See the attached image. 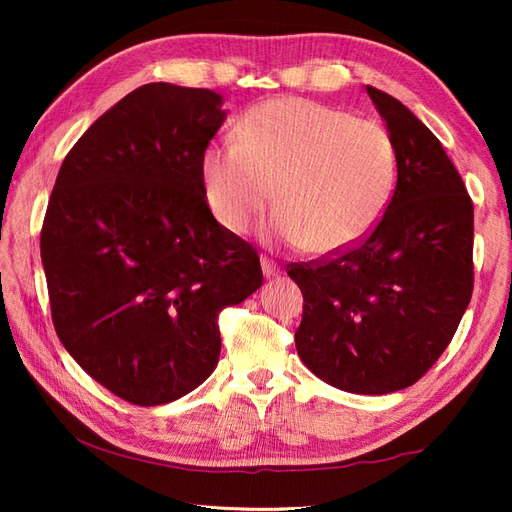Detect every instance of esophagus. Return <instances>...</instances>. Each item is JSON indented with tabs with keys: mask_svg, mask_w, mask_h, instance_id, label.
<instances>
[{
	"mask_svg": "<svg viewBox=\"0 0 512 512\" xmlns=\"http://www.w3.org/2000/svg\"><path fill=\"white\" fill-rule=\"evenodd\" d=\"M260 265H262V273H265L267 277L280 275V267H277V262L271 260L269 256H262V258H260Z\"/></svg>",
	"mask_w": 512,
	"mask_h": 512,
	"instance_id": "obj_1",
	"label": "esophagus"
}]
</instances>
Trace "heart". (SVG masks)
Masks as SVG:
<instances>
[{"mask_svg": "<svg viewBox=\"0 0 512 512\" xmlns=\"http://www.w3.org/2000/svg\"><path fill=\"white\" fill-rule=\"evenodd\" d=\"M200 177L213 218L232 235H247L275 192V235L331 254L382 218L397 181V147L378 121L277 98L241 117L237 143L205 149Z\"/></svg>", "mask_w": 512, "mask_h": 512, "instance_id": "obj_1", "label": "heart"}]
</instances>
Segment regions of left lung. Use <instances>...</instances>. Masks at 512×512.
Here are the masks:
<instances>
[{
    "instance_id": "1",
    "label": "left lung",
    "mask_w": 512,
    "mask_h": 512,
    "mask_svg": "<svg viewBox=\"0 0 512 512\" xmlns=\"http://www.w3.org/2000/svg\"><path fill=\"white\" fill-rule=\"evenodd\" d=\"M397 147L382 218L342 252L288 267L303 292L294 344L335 389L386 395L421 380L451 344L474 288V205L433 132L367 87Z\"/></svg>"
}]
</instances>
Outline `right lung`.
<instances>
[{
  "instance_id": "add662e5",
  "label": "right lung",
  "mask_w": 512,
  "mask_h": 512,
  "mask_svg": "<svg viewBox=\"0 0 512 512\" xmlns=\"http://www.w3.org/2000/svg\"><path fill=\"white\" fill-rule=\"evenodd\" d=\"M220 104L209 89H134L68 151L46 207L40 252L57 337L134 406L203 384L220 359V312L262 286L254 245L213 218L203 190Z\"/></svg>"
}]
</instances>
